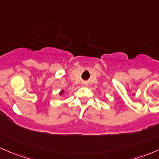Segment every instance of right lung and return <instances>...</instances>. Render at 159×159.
Here are the masks:
<instances>
[{
    "mask_svg": "<svg viewBox=\"0 0 159 159\" xmlns=\"http://www.w3.org/2000/svg\"><path fill=\"white\" fill-rule=\"evenodd\" d=\"M63 93H64V91H61V92L59 93H60V95H61V94H62Z\"/></svg>",
    "mask_w": 159,
    "mask_h": 159,
    "instance_id": "right-lung-1",
    "label": "right lung"
}]
</instances>
